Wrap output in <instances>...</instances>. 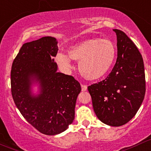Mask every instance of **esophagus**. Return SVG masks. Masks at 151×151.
<instances>
[{
    "label": "esophagus",
    "mask_w": 151,
    "mask_h": 151,
    "mask_svg": "<svg viewBox=\"0 0 151 151\" xmlns=\"http://www.w3.org/2000/svg\"><path fill=\"white\" fill-rule=\"evenodd\" d=\"M86 89H87V86H86V85L81 84V90L82 91H86Z\"/></svg>",
    "instance_id": "1"
}]
</instances>
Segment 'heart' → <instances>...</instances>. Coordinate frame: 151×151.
Wrapping results in <instances>:
<instances>
[{"mask_svg":"<svg viewBox=\"0 0 151 151\" xmlns=\"http://www.w3.org/2000/svg\"><path fill=\"white\" fill-rule=\"evenodd\" d=\"M117 54V48L108 39H91L70 47L68 56L58 53L56 61L63 69L72 68L71 60L78 62V70L83 77L95 81L104 77L109 71Z\"/></svg>","mask_w":151,"mask_h":151,"instance_id":"b5f03b06","label":"heart"}]
</instances>
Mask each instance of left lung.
<instances>
[{
    "label": "left lung",
    "instance_id": "left-lung-1",
    "mask_svg": "<svg viewBox=\"0 0 151 151\" xmlns=\"http://www.w3.org/2000/svg\"><path fill=\"white\" fill-rule=\"evenodd\" d=\"M117 35V58L106 78L88 86L94 111L110 126H121L137 114L145 94V76L141 53L123 31Z\"/></svg>",
    "mask_w": 151,
    "mask_h": 151
}]
</instances>
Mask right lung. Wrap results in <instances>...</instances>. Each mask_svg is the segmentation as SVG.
Instances as JSON below:
<instances>
[{
	"instance_id": "obj_1",
	"label": "right lung",
	"mask_w": 151,
	"mask_h": 151,
	"mask_svg": "<svg viewBox=\"0 0 151 151\" xmlns=\"http://www.w3.org/2000/svg\"><path fill=\"white\" fill-rule=\"evenodd\" d=\"M57 40L44 37L25 43L11 70L12 95L23 117L40 132L56 135L68 129L75 117L76 100L81 88L73 76L57 72L53 57ZM38 83L40 92L32 93Z\"/></svg>"
}]
</instances>
